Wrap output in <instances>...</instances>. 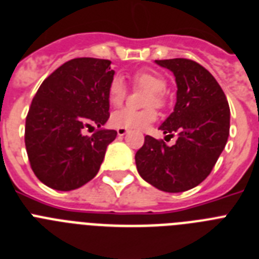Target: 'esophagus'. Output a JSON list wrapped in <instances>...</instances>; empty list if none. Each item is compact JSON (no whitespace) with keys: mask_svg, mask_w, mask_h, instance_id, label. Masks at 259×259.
<instances>
[{"mask_svg":"<svg viewBox=\"0 0 259 259\" xmlns=\"http://www.w3.org/2000/svg\"><path fill=\"white\" fill-rule=\"evenodd\" d=\"M126 133H127V129H123V127H119V129H117V134H118L119 137H123Z\"/></svg>","mask_w":259,"mask_h":259,"instance_id":"34e87169","label":"esophagus"}]
</instances>
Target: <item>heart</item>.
<instances>
[{"label": "heart", "instance_id": "heart-1", "mask_svg": "<svg viewBox=\"0 0 259 259\" xmlns=\"http://www.w3.org/2000/svg\"><path fill=\"white\" fill-rule=\"evenodd\" d=\"M134 85L150 91L147 96V106H158L162 108L166 104L164 91L167 88V81L160 73L151 71V69H138L132 75ZM127 95V88L119 76H114L108 85V100L113 106L122 105ZM156 119V112L154 108H146L142 110H134L129 108H123L112 113L110 123L114 127H123V129L142 130L153 123Z\"/></svg>", "mask_w": 259, "mask_h": 259}]
</instances>
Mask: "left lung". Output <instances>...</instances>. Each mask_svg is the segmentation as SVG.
<instances>
[{
  "instance_id": "1",
  "label": "left lung",
  "mask_w": 259,
  "mask_h": 259,
  "mask_svg": "<svg viewBox=\"0 0 259 259\" xmlns=\"http://www.w3.org/2000/svg\"><path fill=\"white\" fill-rule=\"evenodd\" d=\"M170 69L178 85L174 112L159 129L172 138L145 137L136 154L137 170L143 180L164 192H184L199 186L212 171L229 137L230 109L225 93L209 71L190 59L155 60Z\"/></svg>"
}]
</instances>
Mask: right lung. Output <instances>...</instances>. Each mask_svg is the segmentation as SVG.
<instances>
[{"label": "right lung", "mask_w": 259, "mask_h": 259, "mask_svg": "<svg viewBox=\"0 0 259 259\" xmlns=\"http://www.w3.org/2000/svg\"><path fill=\"white\" fill-rule=\"evenodd\" d=\"M110 60L76 58L55 69L32 99L25 126L30 166L43 184L71 191L99 172L116 130L101 126L109 118ZM99 127L91 137L82 132Z\"/></svg>", "instance_id": "obj_1"}]
</instances>
